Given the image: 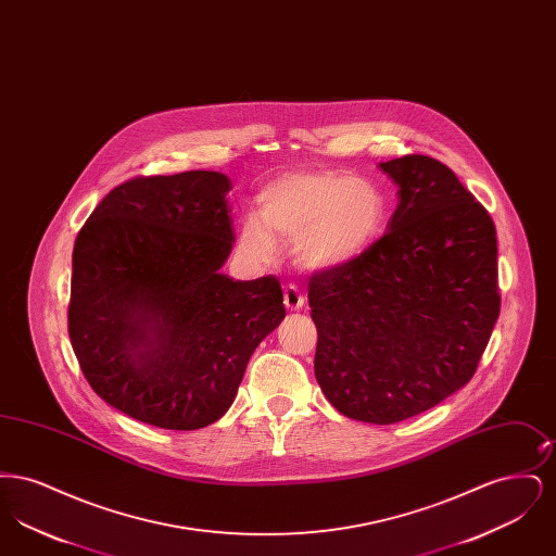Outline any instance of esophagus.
Here are the masks:
<instances>
[{
  "mask_svg": "<svg viewBox=\"0 0 556 556\" xmlns=\"http://www.w3.org/2000/svg\"><path fill=\"white\" fill-rule=\"evenodd\" d=\"M283 302H286V306H288L290 311H300V308L304 306V295H302V291H300V288H298L295 283L286 286V290H283Z\"/></svg>",
  "mask_w": 556,
  "mask_h": 556,
  "instance_id": "1",
  "label": "esophagus"
}]
</instances>
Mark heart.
Wrapping results in <instances>:
<instances>
[{
  "label": "heart",
  "instance_id": "heart-1",
  "mask_svg": "<svg viewBox=\"0 0 556 556\" xmlns=\"http://www.w3.org/2000/svg\"><path fill=\"white\" fill-rule=\"evenodd\" d=\"M258 214L239 225L241 250L270 261L279 243H295L302 265L340 266L361 256L377 238L386 200L365 179L340 173H286L273 179L258 198Z\"/></svg>",
  "mask_w": 556,
  "mask_h": 556
}]
</instances>
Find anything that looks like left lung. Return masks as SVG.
<instances>
[{
    "label": "left lung",
    "mask_w": 556,
    "mask_h": 556,
    "mask_svg": "<svg viewBox=\"0 0 556 556\" xmlns=\"http://www.w3.org/2000/svg\"><path fill=\"white\" fill-rule=\"evenodd\" d=\"M397 186L383 238L311 275L315 375L350 419L390 425L476 375L501 315L492 216L440 160L381 162Z\"/></svg>",
    "instance_id": "1"
}]
</instances>
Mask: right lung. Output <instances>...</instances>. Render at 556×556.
<instances>
[{"instance_id": "1", "label": "right lung", "mask_w": 556, "mask_h": 556, "mask_svg": "<svg viewBox=\"0 0 556 556\" xmlns=\"http://www.w3.org/2000/svg\"><path fill=\"white\" fill-rule=\"evenodd\" d=\"M231 184L214 170L114 187L73 250L68 336L93 392L141 424L191 431L233 404L286 317L279 279L233 281Z\"/></svg>"}]
</instances>
